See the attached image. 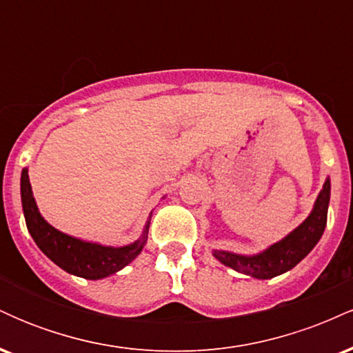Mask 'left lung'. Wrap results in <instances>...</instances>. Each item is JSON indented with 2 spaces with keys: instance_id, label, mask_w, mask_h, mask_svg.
Masks as SVG:
<instances>
[{
  "instance_id": "obj_1",
  "label": "left lung",
  "mask_w": 353,
  "mask_h": 353,
  "mask_svg": "<svg viewBox=\"0 0 353 353\" xmlns=\"http://www.w3.org/2000/svg\"><path fill=\"white\" fill-rule=\"evenodd\" d=\"M330 202V177H327L314 202L310 214L302 224L281 241L274 242L257 254H239L230 250L212 249V255L221 264L239 274L267 281L294 269L317 245L327 225V210Z\"/></svg>"
}]
</instances>
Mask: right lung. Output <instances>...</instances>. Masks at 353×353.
<instances>
[{
	"mask_svg": "<svg viewBox=\"0 0 353 353\" xmlns=\"http://www.w3.org/2000/svg\"><path fill=\"white\" fill-rule=\"evenodd\" d=\"M21 204L28 232L31 234L39 250L56 265L76 277L99 281V279H106L109 275L119 272L143 252L148 242L152 212L149 214L141 236L134 242L125 245H104L99 242L84 241V239L70 236L52 228L41 216L36 204L28 168L21 171Z\"/></svg>",
	"mask_w": 353,
	"mask_h": 353,
	"instance_id": "right-lung-1",
	"label": "right lung"
}]
</instances>
